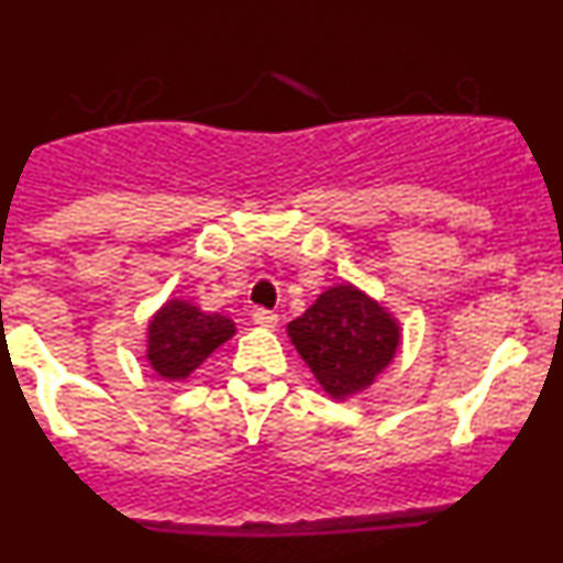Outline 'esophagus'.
Returning a JSON list of instances; mask_svg holds the SVG:
<instances>
[{
  "mask_svg": "<svg viewBox=\"0 0 563 563\" xmlns=\"http://www.w3.org/2000/svg\"><path fill=\"white\" fill-rule=\"evenodd\" d=\"M251 318H254L256 325H262V328H275L277 325V314L273 312V309L260 307V309H254V314H251Z\"/></svg>",
  "mask_w": 563,
  "mask_h": 563,
  "instance_id": "34e87169",
  "label": "esophagus"
}]
</instances>
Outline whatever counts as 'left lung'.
<instances>
[{
	"label": "left lung",
	"instance_id": "left-lung-1",
	"mask_svg": "<svg viewBox=\"0 0 563 563\" xmlns=\"http://www.w3.org/2000/svg\"><path fill=\"white\" fill-rule=\"evenodd\" d=\"M288 335L322 389L339 399L367 389L399 344L397 322L349 283L325 290Z\"/></svg>",
	"mask_w": 563,
	"mask_h": 563
}]
</instances>
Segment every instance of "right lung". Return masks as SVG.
I'll list each match as a JSON object with an SVG mask.
<instances>
[{"label":"right lung","instance_id":"1","mask_svg":"<svg viewBox=\"0 0 563 563\" xmlns=\"http://www.w3.org/2000/svg\"><path fill=\"white\" fill-rule=\"evenodd\" d=\"M232 333L235 322L224 314H206L192 303L174 299L151 320L147 360L158 376L187 378Z\"/></svg>","mask_w":563,"mask_h":563}]
</instances>
